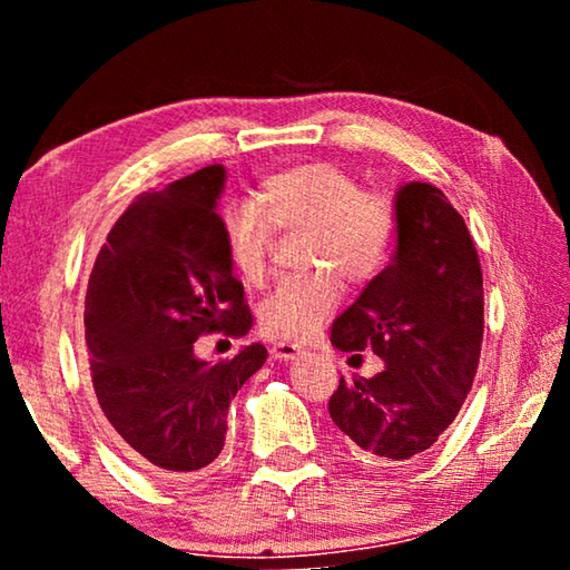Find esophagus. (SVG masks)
<instances>
[{"mask_svg":"<svg viewBox=\"0 0 570 570\" xmlns=\"http://www.w3.org/2000/svg\"><path fill=\"white\" fill-rule=\"evenodd\" d=\"M272 354L276 356V360H282V362H294L296 356H298V354H304V352H302V346H298V344L282 342V344H276V346H274Z\"/></svg>","mask_w":570,"mask_h":570,"instance_id":"34e87169","label":"esophagus"}]
</instances>
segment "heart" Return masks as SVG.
Wrapping results in <instances>:
<instances>
[{"instance_id":"b5f03b06","label":"heart","mask_w":570,"mask_h":570,"mask_svg":"<svg viewBox=\"0 0 570 570\" xmlns=\"http://www.w3.org/2000/svg\"><path fill=\"white\" fill-rule=\"evenodd\" d=\"M274 228H306V264L326 266L284 278L262 306L258 324L272 340L304 342L340 306V282L377 276L397 236V210L384 193L362 190L350 170L312 160L262 180L254 198L236 200L220 216L228 264L246 284H262Z\"/></svg>"}]
</instances>
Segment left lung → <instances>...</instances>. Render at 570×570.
Instances as JSON below:
<instances>
[{
  "instance_id": "obj_1",
  "label": "left lung",
  "mask_w": 570,
  "mask_h": 570,
  "mask_svg": "<svg viewBox=\"0 0 570 570\" xmlns=\"http://www.w3.org/2000/svg\"><path fill=\"white\" fill-rule=\"evenodd\" d=\"M392 262L336 316L332 344L370 350L374 377L340 380L332 422L362 460L404 462L435 445L475 380L482 344V272L465 220L430 183L394 196Z\"/></svg>"
}]
</instances>
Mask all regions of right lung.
Returning a JSON list of instances; mask_svg holds the SVG:
<instances>
[{
    "label": "right lung",
    "instance_id": "obj_1",
    "mask_svg": "<svg viewBox=\"0 0 570 570\" xmlns=\"http://www.w3.org/2000/svg\"><path fill=\"white\" fill-rule=\"evenodd\" d=\"M224 186L226 168L208 166L135 198L85 296L92 390L112 438L173 480L196 478L220 455L230 400L268 356L248 344L210 364L193 350L198 336H246L254 324L220 236Z\"/></svg>",
    "mask_w": 570,
    "mask_h": 570
}]
</instances>
